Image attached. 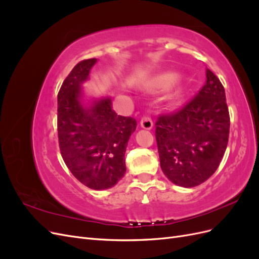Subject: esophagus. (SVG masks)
Listing matches in <instances>:
<instances>
[{
    "instance_id": "esophagus-1",
    "label": "esophagus",
    "mask_w": 259,
    "mask_h": 259,
    "mask_svg": "<svg viewBox=\"0 0 259 259\" xmlns=\"http://www.w3.org/2000/svg\"><path fill=\"white\" fill-rule=\"evenodd\" d=\"M140 126H142L144 130H151L153 126V123L151 117L149 116H144L142 121H140Z\"/></svg>"
}]
</instances>
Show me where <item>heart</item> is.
Masks as SVG:
<instances>
[{"instance_id":"b5f03b06","label":"heart","mask_w":259,"mask_h":259,"mask_svg":"<svg viewBox=\"0 0 259 259\" xmlns=\"http://www.w3.org/2000/svg\"><path fill=\"white\" fill-rule=\"evenodd\" d=\"M177 80H178V76L176 74L166 73V74H163L160 77H158V80L155 81V86L161 90H168L177 82ZM183 95H184V92L178 91L173 96L174 101H178L180 98L183 97Z\"/></svg>"}]
</instances>
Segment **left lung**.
I'll list each match as a JSON object with an SVG mask.
<instances>
[{
    "instance_id": "obj_1",
    "label": "left lung",
    "mask_w": 259,
    "mask_h": 259,
    "mask_svg": "<svg viewBox=\"0 0 259 259\" xmlns=\"http://www.w3.org/2000/svg\"><path fill=\"white\" fill-rule=\"evenodd\" d=\"M160 165L171 183L192 188L221 164L229 138L230 117L218 77L206 69V84L190 103L155 123Z\"/></svg>"
}]
</instances>
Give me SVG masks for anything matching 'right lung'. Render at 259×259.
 Segmentation results:
<instances>
[{"label": "right lung", "mask_w": 259, "mask_h": 259, "mask_svg": "<svg viewBox=\"0 0 259 259\" xmlns=\"http://www.w3.org/2000/svg\"><path fill=\"white\" fill-rule=\"evenodd\" d=\"M96 58L79 62L58 93V140L61 156L73 176L94 190L115 186L124 177L125 151L136 120L117 115L111 98L85 103L83 84Z\"/></svg>", "instance_id": "add662e5"}]
</instances>
